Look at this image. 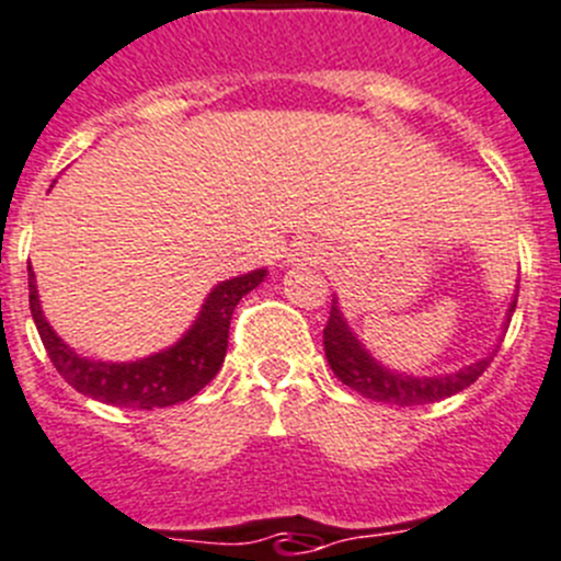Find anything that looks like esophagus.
Wrapping results in <instances>:
<instances>
[{
	"label": "esophagus",
	"mask_w": 561,
	"mask_h": 561,
	"mask_svg": "<svg viewBox=\"0 0 561 561\" xmlns=\"http://www.w3.org/2000/svg\"><path fill=\"white\" fill-rule=\"evenodd\" d=\"M318 251L310 243H298L290 254V263H301V260H316Z\"/></svg>",
	"instance_id": "esophagus-1"
}]
</instances>
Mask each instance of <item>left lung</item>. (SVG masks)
Segmentation results:
<instances>
[{
    "label": "left lung",
    "instance_id": "obj_1",
    "mask_svg": "<svg viewBox=\"0 0 561 561\" xmlns=\"http://www.w3.org/2000/svg\"><path fill=\"white\" fill-rule=\"evenodd\" d=\"M515 305L517 296L512 298L510 310H506L504 332L510 329ZM499 340H504V334H501ZM323 352H327V359L329 365H332L334 376H337L343 385L352 387V390H357L359 396H365V399L385 401V404L396 407H417L451 399V396L462 392L465 387L473 385V381L484 374L486 365L493 363L495 352H499V343H495V348L486 354V357L476 359V363L465 365V368L459 370H451V374H404V370L387 368L381 359H376L374 354L365 348V343L357 337L352 323L345 321L337 296H332V312H329V323L327 329H323Z\"/></svg>",
    "mask_w": 561,
    "mask_h": 561
}]
</instances>
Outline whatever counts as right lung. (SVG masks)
<instances>
[{"label": "right lung", "instance_id": "1", "mask_svg": "<svg viewBox=\"0 0 561 561\" xmlns=\"http://www.w3.org/2000/svg\"><path fill=\"white\" fill-rule=\"evenodd\" d=\"M27 274L30 312H33V321L57 374L77 392L102 401V404L157 410V407H171L193 399L221 370L234 307L245 293L263 285L268 268H256L218 282L204 298L196 321L174 345L149 354V357L129 359V363H104V359L82 357L80 352H75L46 321L33 265H27Z\"/></svg>", "mask_w": 561, "mask_h": 561}]
</instances>
